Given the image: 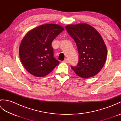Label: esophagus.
<instances>
[{"label": "esophagus", "mask_w": 121, "mask_h": 121, "mask_svg": "<svg viewBox=\"0 0 121 121\" xmlns=\"http://www.w3.org/2000/svg\"><path fill=\"white\" fill-rule=\"evenodd\" d=\"M63 62H65V63H69V60L68 59H65V60L63 61Z\"/></svg>", "instance_id": "1"}]
</instances>
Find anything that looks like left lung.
Returning <instances> with one entry per match:
<instances>
[{
  "instance_id": "1",
  "label": "left lung",
  "mask_w": 121,
  "mask_h": 121,
  "mask_svg": "<svg viewBox=\"0 0 121 121\" xmlns=\"http://www.w3.org/2000/svg\"><path fill=\"white\" fill-rule=\"evenodd\" d=\"M65 29L76 43L79 61L71 68L83 78L93 77L104 67L107 57V49L99 33L88 24H69Z\"/></svg>"
}]
</instances>
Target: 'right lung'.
Returning <instances> with one entry per match:
<instances>
[{"label": "right lung", "mask_w": 121, "mask_h": 121, "mask_svg": "<svg viewBox=\"0 0 121 121\" xmlns=\"http://www.w3.org/2000/svg\"><path fill=\"white\" fill-rule=\"evenodd\" d=\"M64 30L58 24H43L30 30L24 36L19 51L20 60L28 72L42 78L59 65V61L53 57L51 43Z\"/></svg>", "instance_id": "obj_1"}]
</instances>
